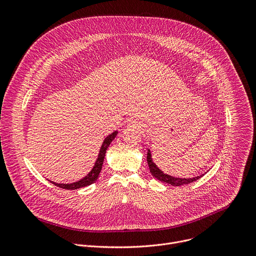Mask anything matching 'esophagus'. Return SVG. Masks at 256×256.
Masks as SVG:
<instances>
[{
  "label": "esophagus",
  "mask_w": 256,
  "mask_h": 256,
  "mask_svg": "<svg viewBox=\"0 0 256 256\" xmlns=\"http://www.w3.org/2000/svg\"><path fill=\"white\" fill-rule=\"evenodd\" d=\"M130 126L132 128H142V124H138V122H130Z\"/></svg>",
  "instance_id": "34e87169"
}]
</instances>
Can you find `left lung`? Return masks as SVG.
I'll use <instances>...</instances> for the list:
<instances>
[{"label": "left lung", "mask_w": 256, "mask_h": 256, "mask_svg": "<svg viewBox=\"0 0 256 256\" xmlns=\"http://www.w3.org/2000/svg\"><path fill=\"white\" fill-rule=\"evenodd\" d=\"M147 162H148V165H149V168H150V172L152 173V175L157 178L158 180L162 181V182H166V184L172 186H184V184H192V182L194 181H196L198 179H200V177L204 176L202 175H200V176H196V177H192V178H178V177H174V176H171V175H168V174H165L163 173V171H161L157 165L153 162V159H152V155H151V152L150 150H148V154H147Z\"/></svg>", "instance_id": "1"}]
</instances>
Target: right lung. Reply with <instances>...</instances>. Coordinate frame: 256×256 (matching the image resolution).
Instances as JSON below:
<instances>
[{
  "mask_svg": "<svg viewBox=\"0 0 256 256\" xmlns=\"http://www.w3.org/2000/svg\"><path fill=\"white\" fill-rule=\"evenodd\" d=\"M116 134H118V130L114 132L112 134H110L107 136L105 138V140H103V144L101 146V148H100V151H99V154H98V158H97V160H96L92 170L85 177H83L79 181L72 182V184H56V182H54V181H50H50L52 182V184H54L56 186H58V188H64V190H68L82 188H85V186H88L94 184V182L97 180V178L99 176V173H100V171L102 169V164H103V161H104L106 150L109 147V144H110V142L114 140Z\"/></svg>",
  "mask_w": 256,
  "mask_h": 256,
  "instance_id": "1",
  "label": "right lung"
}]
</instances>
